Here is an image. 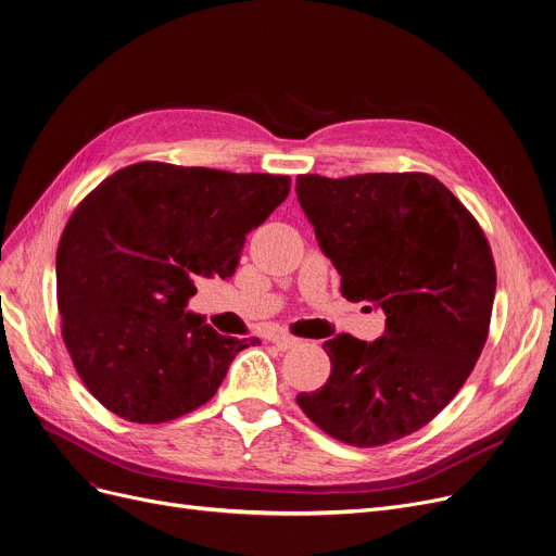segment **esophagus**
<instances>
[{
	"label": "esophagus",
	"instance_id": "obj_1",
	"mask_svg": "<svg viewBox=\"0 0 556 556\" xmlns=\"http://www.w3.org/2000/svg\"><path fill=\"white\" fill-rule=\"evenodd\" d=\"M270 342L279 349V352H286V349H293L300 344V338L295 336H288V333H277L270 338Z\"/></svg>",
	"mask_w": 556,
	"mask_h": 556
}]
</instances>
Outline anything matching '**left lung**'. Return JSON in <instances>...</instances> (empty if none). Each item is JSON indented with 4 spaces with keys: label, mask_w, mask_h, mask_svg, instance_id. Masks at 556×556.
Here are the masks:
<instances>
[{
    "label": "left lung",
    "mask_w": 556,
    "mask_h": 556,
    "mask_svg": "<svg viewBox=\"0 0 556 556\" xmlns=\"http://www.w3.org/2000/svg\"><path fill=\"white\" fill-rule=\"evenodd\" d=\"M295 191L342 298L386 313L374 342H325L331 376L298 405L349 446L396 442L444 410L482 354L495 295L489 241L428 173H308Z\"/></svg>",
    "instance_id": "obj_1"
}]
</instances>
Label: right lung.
<instances>
[{
    "label": "right lung",
    "instance_id": "1",
    "mask_svg": "<svg viewBox=\"0 0 556 556\" xmlns=\"http://www.w3.org/2000/svg\"><path fill=\"white\" fill-rule=\"evenodd\" d=\"M288 191V175L139 162L80 200L58 243V308L80 381L110 413L178 419L258 342L220 336L185 306L202 279L237 273L248 231Z\"/></svg>",
    "mask_w": 556,
    "mask_h": 556
}]
</instances>
